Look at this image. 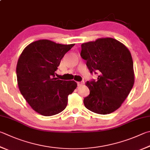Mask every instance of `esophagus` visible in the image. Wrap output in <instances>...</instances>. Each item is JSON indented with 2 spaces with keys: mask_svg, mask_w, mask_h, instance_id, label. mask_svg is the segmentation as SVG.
Masks as SVG:
<instances>
[{
  "mask_svg": "<svg viewBox=\"0 0 150 150\" xmlns=\"http://www.w3.org/2000/svg\"><path fill=\"white\" fill-rule=\"evenodd\" d=\"M84 83V81H81V82H77V85L78 86H81L82 84H83Z\"/></svg>",
  "mask_w": 150,
  "mask_h": 150,
  "instance_id": "esophagus-1",
  "label": "esophagus"
}]
</instances>
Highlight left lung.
Returning a JSON list of instances; mask_svg holds the SVG:
<instances>
[{
    "mask_svg": "<svg viewBox=\"0 0 150 150\" xmlns=\"http://www.w3.org/2000/svg\"><path fill=\"white\" fill-rule=\"evenodd\" d=\"M81 56L86 61L90 73L99 75L97 80L86 83L90 94L84 98V106L102 115L115 111L127 98L134 82L129 49L116 39L103 38L81 45Z\"/></svg>",
    "mask_w": 150,
    "mask_h": 150,
    "instance_id": "1",
    "label": "left lung"
}]
</instances>
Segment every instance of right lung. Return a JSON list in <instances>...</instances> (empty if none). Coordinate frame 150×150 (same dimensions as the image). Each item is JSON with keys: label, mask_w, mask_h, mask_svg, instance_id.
Wrapping results in <instances>:
<instances>
[{"label": "right lung", "mask_w": 150, "mask_h": 150, "mask_svg": "<svg viewBox=\"0 0 150 150\" xmlns=\"http://www.w3.org/2000/svg\"><path fill=\"white\" fill-rule=\"evenodd\" d=\"M74 45L37 40L26 47L19 58V89L30 106L42 115H54L64 110L68 95L77 88L74 81L60 80L55 75L62 59Z\"/></svg>", "instance_id": "obj_1"}]
</instances>
